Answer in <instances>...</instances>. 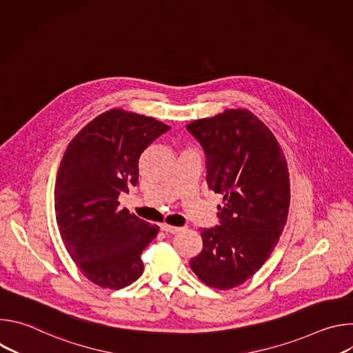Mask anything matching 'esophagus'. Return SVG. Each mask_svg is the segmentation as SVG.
<instances>
[{
    "label": "esophagus",
    "instance_id": "34e87169",
    "mask_svg": "<svg viewBox=\"0 0 353 353\" xmlns=\"http://www.w3.org/2000/svg\"><path fill=\"white\" fill-rule=\"evenodd\" d=\"M161 230H163L165 233H170V234H176V233H179L180 230H181V228H177V226H169V225H166V223H163V225H161Z\"/></svg>",
    "mask_w": 353,
    "mask_h": 353
}]
</instances>
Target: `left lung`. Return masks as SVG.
I'll use <instances>...</instances> for the list:
<instances>
[{"mask_svg":"<svg viewBox=\"0 0 353 353\" xmlns=\"http://www.w3.org/2000/svg\"><path fill=\"white\" fill-rule=\"evenodd\" d=\"M187 130L205 152L208 187L223 195L219 225L201 229L203 250L190 267L211 288H236L263 267L286 223V159L270 128L244 109L195 120Z\"/></svg>","mask_w":353,"mask_h":353,"instance_id":"1","label":"left lung"}]
</instances>
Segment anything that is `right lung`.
<instances>
[{"label": "right lung", "instance_id": "right-lung-1", "mask_svg": "<svg viewBox=\"0 0 353 353\" xmlns=\"http://www.w3.org/2000/svg\"><path fill=\"white\" fill-rule=\"evenodd\" d=\"M170 127L112 109L86 124L67 146L56 180V219L81 272L121 289L143 272L141 254L159 226L119 210V195L138 184L143 150Z\"/></svg>", "mask_w": 353, "mask_h": 353}]
</instances>
